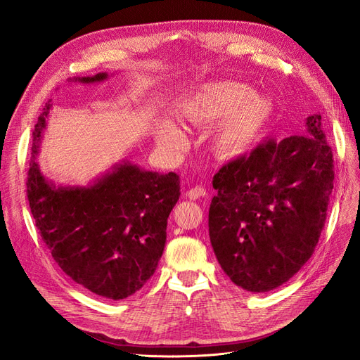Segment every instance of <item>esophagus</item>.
Segmentation results:
<instances>
[{
  "mask_svg": "<svg viewBox=\"0 0 360 360\" xmlns=\"http://www.w3.org/2000/svg\"><path fill=\"white\" fill-rule=\"evenodd\" d=\"M188 197L191 198V200H198V198H201V197H205L207 195V192H205V189L202 188V186H193V188H191L189 191H188Z\"/></svg>",
  "mask_w": 360,
  "mask_h": 360,
  "instance_id": "esophagus-1",
  "label": "esophagus"
}]
</instances>
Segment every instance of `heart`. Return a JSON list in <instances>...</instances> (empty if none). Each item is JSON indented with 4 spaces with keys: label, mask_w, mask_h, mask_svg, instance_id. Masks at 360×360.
I'll use <instances>...</instances> for the list:
<instances>
[{
    "label": "heart",
    "mask_w": 360,
    "mask_h": 360,
    "mask_svg": "<svg viewBox=\"0 0 360 360\" xmlns=\"http://www.w3.org/2000/svg\"><path fill=\"white\" fill-rule=\"evenodd\" d=\"M274 115V103L243 82L214 81L200 85L184 96L177 106V118L189 126L216 124L212 144L224 158L242 156L252 148ZM159 143L181 150L186 138L172 124H162Z\"/></svg>",
    "instance_id": "obj_1"
}]
</instances>
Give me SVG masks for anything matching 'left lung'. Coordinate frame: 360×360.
<instances>
[{
	"instance_id": "obj_1",
	"label": "left lung",
	"mask_w": 360,
	"mask_h": 360,
	"mask_svg": "<svg viewBox=\"0 0 360 360\" xmlns=\"http://www.w3.org/2000/svg\"><path fill=\"white\" fill-rule=\"evenodd\" d=\"M333 179L320 114L304 135L264 141L214 174L210 242L236 285L264 292L297 274L319 243Z\"/></svg>"
}]
</instances>
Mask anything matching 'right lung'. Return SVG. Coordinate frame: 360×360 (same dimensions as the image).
Masks as SVG:
<instances>
[{"label": "right lung", "instance_id": "add662e5", "mask_svg": "<svg viewBox=\"0 0 360 360\" xmlns=\"http://www.w3.org/2000/svg\"><path fill=\"white\" fill-rule=\"evenodd\" d=\"M108 73L69 82H102ZM52 99L32 132L27 195L43 242L76 284L106 299L132 296L153 276L167 242V221L180 197L176 172L123 160L89 186H56L39 168L41 132Z\"/></svg>", "mask_w": 360, "mask_h": 360}]
</instances>
